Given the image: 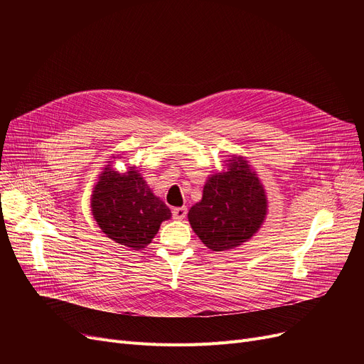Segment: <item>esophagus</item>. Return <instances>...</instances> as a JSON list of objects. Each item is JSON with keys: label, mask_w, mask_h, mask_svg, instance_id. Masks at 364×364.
<instances>
[{"label": "esophagus", "mask_w": 364, "mask_h": 364, "mask_svg": "<svg viewBox=\"0 0 364 364\" xmlns=\"http://www.w3.org/2000/svg\"><path fill=\"white\" fill-rule=\"evenodd\" d=\"M186 215H187V208H186V206L174 208V209H172V218H174V220L181 221V220H184V218H186Z\"/></svg>", "instance_id": "esophagus-1"}]
</instances>
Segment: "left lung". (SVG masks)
<instances>
[{
  "label": "left lung",
  "instance_id": "obj_1",
  "mask_svg": "<svg viewBox=\"0 0 364 364\" xmlns=\"http://www.w3.org/2000/svg\"><path fill=\"white\" fill-rule=\"evenodd\" d=\"M217 172L203 187L202 200L188 211L193 232L211 251L232 250L258 230L267 213L264 187L242 158Z\"/></svg>",
  "mask_w": 364,
  "mask_h": 364
}]
</instances>
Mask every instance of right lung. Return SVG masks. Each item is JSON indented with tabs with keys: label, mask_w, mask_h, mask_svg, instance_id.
<instances>
[{
	"label": "right lung",
	"mask_w": 364,
	"mask_h": 364,
	"mask_svg": "<svg viewBox=\"0 0 364 364\" xmlns=\"http://www.w3.org/2000/svg\"><path fill=\"white\" fill-rule=\"evenodd\" d=\"M91 208L103 233L132 250L146 247L161 223L171 217L169 208L151 193L139 171L119 174L109 165L94 187Z\"/></svg>",
	"instance_id": "obj_1"
}]
</instances>
